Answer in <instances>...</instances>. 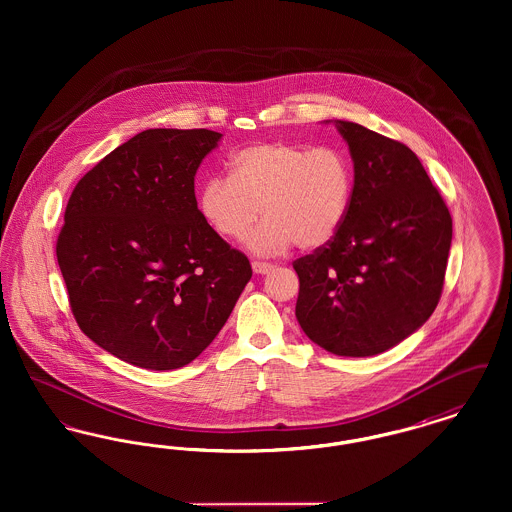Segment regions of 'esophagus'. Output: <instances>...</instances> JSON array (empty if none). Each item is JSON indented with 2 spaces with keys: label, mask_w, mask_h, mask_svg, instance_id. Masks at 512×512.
<instances>
[{
  "label": "esophagus",
  "mask_w": 512,
  "mask_h": 512,
  "mask_svg": "<svg viewBox=\"0 0 512 512\" xmlns=\"http://www.w3.org/2000/svg\"><path fill=\"white\" fill-rule=\"evenodd\" d=\"M251 268H253V272L255 274H268L274 265H270V263H263V261H253L251 263Z\"/></svg>",
  "instance_id": "obj_1"
}]
</instances>
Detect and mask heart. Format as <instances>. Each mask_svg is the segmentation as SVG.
Returning a JSON list of instances; mask_svg holds the SVG:
<instances>
[{
    "instance_id": "obj_1",
    "label": "heart",
    "mask_w": 512,
    "mask_h": 512,
    "mask_svg": "<svg viewBox=\"0 0 512 512\" xmlns=\"http://www.w3.org/2000/svg\"><path fill=\"white\" fill-rule=\"evenodd\" d=\"M230 176H211L199 192L205 222L228 240L247 238L257 255H278L293 245L317 249L332 242L349 213L353 167L338 147L261 142L238 149Z\"/></svg>"
}]
</instances>
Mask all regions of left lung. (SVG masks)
Segmentation results:
<instances>
[{
	"label": "left lung",
	"instance_id": "obj_1",
	"mask_svg": "<svg viewBox=\"0 0 512 512\" xmlns=\"http://www.w3.org/2000/svg\"><path fill=\"white\" fill-rule=\"evenodd\" d=\"M355 182L332 242L293 263L295 317L340 357H372L414 334L438 305L453 220L420 159L357 122L334 121Z\"/></svg>",
	"mask_w": 512,
	"mask_h": 512
}]
</instances>
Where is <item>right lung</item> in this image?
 Returning <instances> with one entry per match:
<instances>
[{"label": "right lung", "mask_w": 512, "mask_h": 512, "mask_svg": "<svg viewBox=\"0 0 512 512\" xmlns=\"http://www.w3.org/2000/svg\"><path fill=\"white\" fill-rule=\"evenodd\" d=\"M222 134L149 128L113 149L71 194L57 240L74 318L124 363H192L251 278L197 209L194 178Z\"/></svg>", "instance_id": "right-lung-1"}]
</instances>
